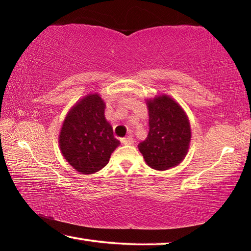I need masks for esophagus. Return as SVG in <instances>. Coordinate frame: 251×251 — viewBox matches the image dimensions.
Segmentation results:
<instances>
[{"instance_id":"1","label":"esophagus","mask_w":251,"mask_h":251,"mask_svg":"<svg viewBox=\"0 0 251 251\" xmlns=\"http://www.w3.org/2000/svg\"><path fill=\"white\" fill-rule=\"evenodd\" d=\"M122 143L125 144V145H133V144H134L133 136L129 135V136H127V137H125V138H122Z\"/></svg>"}]
</instances>
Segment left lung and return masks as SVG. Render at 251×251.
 <instances>
[{"label": "left lung", "mask_w": 251, "mask_h": 251, "mask_svg": "<svg viewBox=\"0 0 251 251\" xmlns=\"http://www.w3.org/2000/svg\"><path fill=\"white\" fill-rule=\"evenodd\" d=\"M150 131L138 148L148 166L165 171L177 166L188 151L190 126L181 107L166 95L147 100Z\"/></svg>", "instance_id": "obj_1"}]
</instances>
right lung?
Wrapping results in <instances>:
<instances>
[{
  "label": "right lung",
  "mask_w": 251,
  "mask_h": 251,
  "mask_svg": "<svg viewBox=\"0 0 251 251\" xmlns=\"http://www.w3.org/2000/svg\"><path fill=\"white\" fill-rule=\"evenodd\" d=\"M104 109L105 104L99 95H87L70 110L62 126V154L82 174L100 171L120 145L112 126L105 120Z\"/></svg>",
  "instance_id": "obj_1"
}]
</instances>
